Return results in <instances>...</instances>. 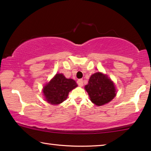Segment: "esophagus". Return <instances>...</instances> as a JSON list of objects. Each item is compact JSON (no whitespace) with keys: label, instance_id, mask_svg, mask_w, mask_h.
Listing matches in <instances>:
<instances>
[{"label":"esophagus","instance_id":"34e87169","mask_svg":"<svg viewBox=\"0 0 151 151\" xmlns=\"http://www.w3.org/2000/svg\"><path fill=\"white\" fill-rule=\"evenodd\" d=\"M77 83H78V85H79V86H80V87H82V86H83V79H79V80H78Z\"/></svg>","mask_w":151,"mask_h":151}]
</instances>
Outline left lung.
Segmentation results:
<instances>
[{
	"instance_id": "8db88e82",
	"label": "left lung",
	"mask_w": 151,
	"mask_h": 151,
	"mask_svg": "<svg viewBox=\"0 0 151 151\" xmlns=\"http://www.w3.org/2000/svg\"><path fill=\"white\" fill-rule=\"evenodd\" d=\"M85 89L88 93L90 101L97 106L109 103L116 96L114 83L107 75L101 72H96L91 75Z\"/></svg>"
}]
</instances>
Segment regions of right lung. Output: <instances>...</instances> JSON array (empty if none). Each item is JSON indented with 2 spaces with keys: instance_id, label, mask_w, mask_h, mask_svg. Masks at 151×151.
Returning a JSON list of instances; mask_svg holds the SVG:
<instances>
[{
  "instance_id": "obj_1",
  "label": "right lung",
  "mask_w": 151,
  "mask_h": 151,
  "mask_svg": "<svg viewBox=\"0 0 151 151\" xmlns=\"http://www.w3.org/2000/svg\"><path fill=\"white\" fill-rule=\"evenodd\" d=\"M77 87L74 80L67 79L63 74H57L43 87V93L48 103L58 105L67 99L69 92Z\"/></svg>"
}]
</instances>
